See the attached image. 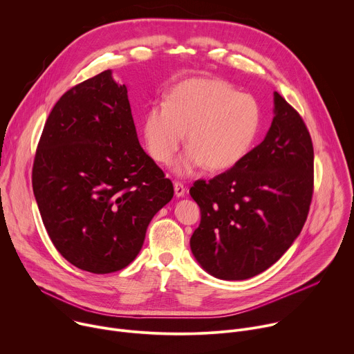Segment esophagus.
I'll use <instances>...</instances> for the list:
<instances>
[{
  "instance_id": "obj_1",
  "label": "esophagus",
  "mask_w": 354,
  "mask_h": 354,
  "mask_svg": "<svg viewBox=\"0 0 354 354\" xmlns=\"http://www.w3.org/2000/svg\"><path fill=\"white\" fill-rule=\"evenodd\" d=\"M174 189H175V194H176L178 197H182V196H185V193H186V187H185L183 183H180V182H175V183H174Z\"/></svg>"
}]
</instances>
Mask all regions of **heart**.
I'll return each instance as SVG.
<instances>
[{
    "mask_svg": "<svg viewBox=\"0 0 354 354\" xmlns=\"http://www.w3.org/2000/svg\"><path fill=\"white\" fill-rule=\"evenodd\" d=\"M262 122V108L252 95L241 93L223 80L192 78L174 86L165 104L147 111L142 136L148 154L167 165L186 132L187 151L176 164L178 174H190L201 165L221 172L246 157Z\"/></svg>",
    "mask_w": 354,
    "mask_h": 354,
    "instance_id": "heart-1",
    "label": "heart"
}]
</instances>
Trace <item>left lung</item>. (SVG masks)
<instances>
[{"label": "left lung", "instance_id": "1", "mask_svg": "<svg viewBox=\"0 0 354 354\" xmlns=\"http://www.w3.org/2000/svg\"><path fill=\"white\" fill-rule=\"evenodd\" d=\"M201 220L190 238L196 261L223 280L254 277L291 246L314 193V147L299 113L274 92V118L246 157L189 190Z\"/></svg>", "mask_w": 354, "mask_h": 354}]
</instances>
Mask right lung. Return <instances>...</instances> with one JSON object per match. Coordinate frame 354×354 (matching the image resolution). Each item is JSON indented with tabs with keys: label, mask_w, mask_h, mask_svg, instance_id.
Listing matches in <instances>:
<instances>
[{
	"label": "right lung",
	"mask_w": 354,
	"mask_h": 354,
	"mask_svg": "<svg viewBox=\"0 0 354 354\" xmlns=\"http://www.w3.org/2000/svg\"><path fill=\"white\" fill-rule=\"evenodd\" d=\"M32 186L56 249L78 269L129 266L174 185L141 148L126 85L111 70L68 89L50 112Z\"/></svg>",
	"instance_id": "right-lung-1"
}]
</instances>
